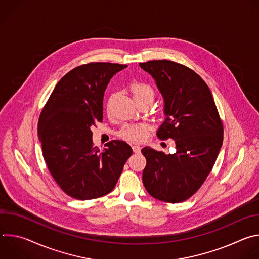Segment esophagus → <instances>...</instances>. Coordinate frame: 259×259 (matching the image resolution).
Wrapping results in <instances>:
<instances>
[{
    "label": "esophagus",
    "mask_w": 259,
    "mask_h": 259,
    "mask_svg": "<svg viewBox=\"0 0 259 259\" xmlns=\"http://www.w3.org/2000/svg\"><path fill=\"white\" fill-rule=\"evenodd\" d=\"M132 150H133L134 153H139L140 150H141V147L137 144H134V145H132Z\"/></svg>",
    "instance_id": "obj_1"
}]
</instances>
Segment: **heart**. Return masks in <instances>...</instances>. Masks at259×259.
Here are the masks:
<instances>
[{"mask_svg":"<svg viewBox=\"0 0 259 259\" xmlns=\"http://www.w3.org/2000/svg\"><path fill=\"white\" fill-rule=\"evenodd\" d=\"M131 92L133 95V98L135 101L145 98L151 97L154 98V90L153 88L144 83L135 82L131 86ZM147 126L144 124H134V125H125L121 131L119 132V135L127 140L131 141H141L145 138L147 133Z\"/></svg>","mask_w":259,"mask_h":259,"instance_id":"obj_1","label":"heart"}]
</instances>
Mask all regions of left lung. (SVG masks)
Returning a JSON list of instances; mask_svg holds the SVG:
<instances>
[{
    "label": "left lung",
    "mask_w": 259,
    "mask_h": 259,
    "mask_svg": "<svg viewBox=\"0 0 259 259\" xmlns=\"http://www.w3.org/2000/svg\"><path fill=\"white\" fill-rule=\"evenodd\" d=\"M139 65L154 78L164 98L166 118L157 135L172 138L176 145V152L168 155L143 147L142 182L155 199L180 203L211 172L223 145L224 126L209 87L193 69L166 59Z\"/></svg>",
    "instance_id": "1"
}]
</instances>
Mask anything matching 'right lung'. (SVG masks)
Segmentation results:
<instances>
[{
  "label": "right lung",
  "mask_w": 259,
  "mask_h": 259,
  "mask_svg": "<svg viewBox=\"0 0 259 259\" xmlns=\"http://www.w3.org/2000/svg\"><path fill=\"white\" fill-rule=\"evenodd\" d=\"M126 64L91 62L68 71L56 84L39 119L38 135L47 167L69 197L91 200L112 192L132 155L122 140L93 146L91 127L103 118L104 91Z\"/></svg>",
  "instance_id": "right-lung-1"
}]
</instances>
